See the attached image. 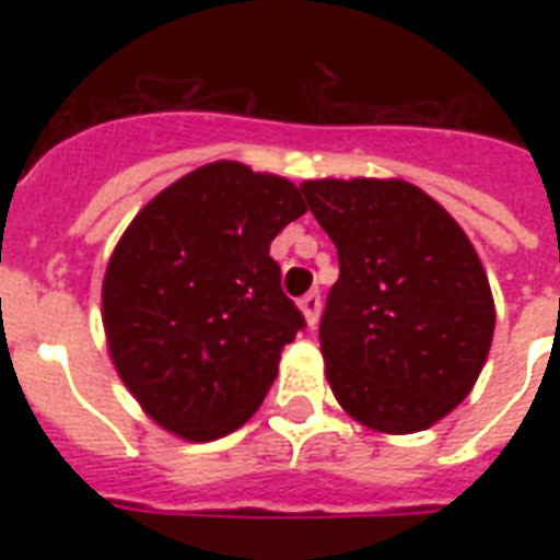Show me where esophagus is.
I'll return each mask as SVG.
<instances>
[{
    "label": "esophagus",
    "mask_w": 560,
    "mask_h": 560,
    "mask_svg": "<svg viewBox=\"0 0 560 560\" xmlns=\"http://www.w3.org/2000/svg\"><path fill=\"white\" fill-rule=\"evenodd\" d=\"M299 307H302V314H305L307 325L314 328L316 319H319V311H323V299H319V293H316V290L305 293V296L299 299Z\"/></svg>",
    "instance_id": "obj_1"
}]
</instances>
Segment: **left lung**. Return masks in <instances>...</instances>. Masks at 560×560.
Returning a JSON list of instances; mask_svg holds the SVG:
<instances>
[{"instance_id":"1","label":"left lung","mask_w":560,"mask_h":560,"mask_svg":"<svg viewBox=\"0 0 560 560\" xmlns=\"http://www.w3.org/2000/svg\"><path fill=\"white\" fill-rule=\"evenodd\" d=\"M337 246L319 346L334 398L377 433H418L468 398L494 337V299L462 226L404 179H307Z\"/></svg>"}]
</instances>
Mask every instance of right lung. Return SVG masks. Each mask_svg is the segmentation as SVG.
I'll use <instances>...</instances> for the list:
<instances>
[{
	"label": "right lung",
	"instance_id": "right-lung-1",
	"mask_svg": "<svg viewBox=\"0 0 560 560\" xmlns=\"http://www.w3.org/2000/svg\"><path fill=\"white\" fill-rule=\"evenodd\" d=\"M299 188L211 162L156 194L107 264L109 358L144 412L188 442L261 407L305 316L281 290L272 237L305 214Z\"/></svg>",
	"mask_w": 560,
	"mask_h": 560
}]
</instances>
